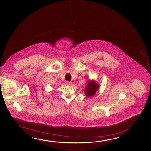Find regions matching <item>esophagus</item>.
Masks as SVG:
<instances>
[{"label":"esophagus","mask_w":151,"mask_h":151,"mask_svg":"<svg viewBox=\"0 0 151 151\" xmlns=\"http://www.w3.org/2000/svg\"><path fill=\"white\" fill-rule=\"evenodd\" d=\"M65 83H66V85H68V86H69V85H71V84H72V83H70V82H69V81H66Z\"/></svg>","instance_id":"34e87169"}]
</instances>
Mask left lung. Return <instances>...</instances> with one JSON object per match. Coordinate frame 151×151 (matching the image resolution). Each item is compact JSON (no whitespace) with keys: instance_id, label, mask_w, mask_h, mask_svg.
<instances>
[{"instance_id":"1","label":"left lung","mask_w":151,"mask_h":151,"mask_svg":"<svg viewBox=\"0 0 151 151\" xmlns=\"http://www.w3.org/2000/svg\"><path fill=\"white\" fill-rule=\"evenodd\" d=\"M100 85L94 79L89 80L87 83L85 90V94L87 96H92L96 93V91L99 90Z\"/></svg>"}]
</instances>
